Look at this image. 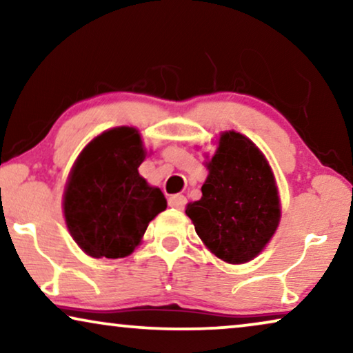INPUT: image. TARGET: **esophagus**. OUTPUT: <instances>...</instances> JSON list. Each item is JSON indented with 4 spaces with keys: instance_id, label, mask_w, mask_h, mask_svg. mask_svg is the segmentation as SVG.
Returning a JSON list of instances; mask_svg holds the SVG:
<instances>
[{
    "instance_id": "obj_1",
    "label": "esophagus",
    "mask_w": 353,
    "mask_h": 353,
    "mask_svg": "<svg viewBox=\"0 0 353 353\" xmlns=\"http://www.w3.org/2000/svg\"><path fill=\"white\" fill-rule=\"evenodd\" d=\"M186 202H188L186 197L183 194H173V196L168 197V205L173 207V209H176V210L185 209Z\"/></svg>"
}]
</instances>
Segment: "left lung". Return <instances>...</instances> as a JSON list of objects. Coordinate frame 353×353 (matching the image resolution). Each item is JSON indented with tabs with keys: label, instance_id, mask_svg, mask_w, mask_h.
Instances as JSON below:
<instances>
[{
	"label": "left lung",
	"instance_id": "8db88e82",
	"mask_svg": "<svg viewBox=\"0 0 353 353\" xmlns=\"http://www.w3.org/2000/svg\"><path fill=\"white\" fill-rule=\"evenodd\" d=\"M202 197L186 207L196 233L216 257L245 263L262 252L281 219L272 168L262 151L236 132L220 134L205 162Z\"/></svg>",
	"mask_w": 353,
	"mask_h": 353
}]
</instances>
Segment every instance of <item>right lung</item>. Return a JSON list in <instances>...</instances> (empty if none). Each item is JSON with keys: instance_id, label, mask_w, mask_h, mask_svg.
I'll return each mask as SVG.
<instances>
[{"instance_id": "obj_1", "label": "right lung", "mask_w": 353, "mask_h": 353, "mask_svg": "<svg viewBox=\"0 0 353 353\" xmlns=\"http://www.w3.org/2000/svg\"><path fill=\"white\" fill-rule=\"evenodd\" d=\"M146 157L138 130L101 133L80 152L64 191L72 238L94 259L127 257L141 243L149 221L167 209L159 188L138 173Z\"/></svg>"}]
</instances>
